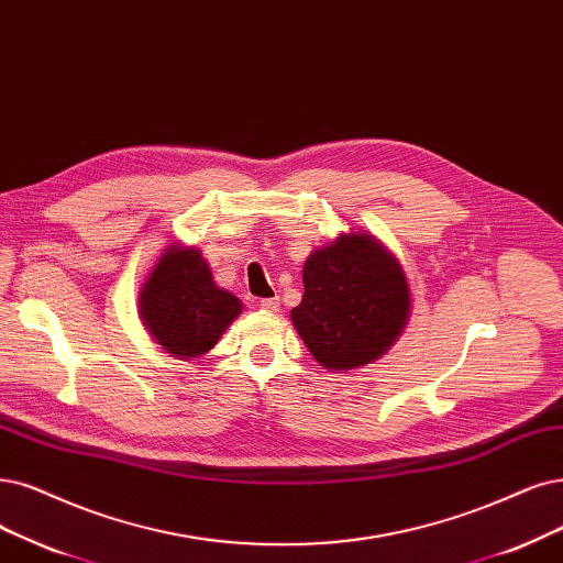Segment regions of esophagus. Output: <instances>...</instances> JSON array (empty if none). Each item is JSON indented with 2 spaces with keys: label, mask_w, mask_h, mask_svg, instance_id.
<instances>
[{
  "label": "esophagus",
  "mask_w": 563,
  "mask_h": 563,
  "mask_svg": "<svg viewBox=\"0 0 563 563\" xmlns=\"http://www.w3.org/2000/svg\"><path fill=\"white\" fill-rule=\"evenodd\" d=\"M260 308L264 310V313H278V310H280V299H278V297L262 299V301H260Z\"/></svg>",
  "instance_id": "esophagus-1"
}]
</instances>
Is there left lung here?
<instances>
[{
  "label": "left lung",
  "mask_w": 563,
  "mask_h": 563,
  "mask_svg": "<svg viewBox=\"0 0 563 563\" xmlns=\"http://www.w3.org/2000/svg\"><path fill=\"white\" fill-rule=\"evenodd\" d=\"M410 289L401 264L371 234H341L303 264L292 324L320 366L352 371L376 362L401 336Z\"/></svg>",
  "instance_id": "1"
}]
</instances>
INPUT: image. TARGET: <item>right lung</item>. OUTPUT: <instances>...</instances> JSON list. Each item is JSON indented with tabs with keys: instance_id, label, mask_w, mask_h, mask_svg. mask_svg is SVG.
<instances>
[{
	"instance_id": "1",
	"label": "right lung",
	"mask_w": 563,
	"mask_h": 563,
	"mask_svg": "<svg viewBox=\"0 0 563 563\" xmlns=\"http://www.w3.org/2000/svg\"><path fill=\"white\" fill-rule=\"evenodd\" d=\"M139 316L178 360L201 357L241 316V301L213 283L197 247L169 245L141 285Z\"/></svg>"
}]
</instances>
